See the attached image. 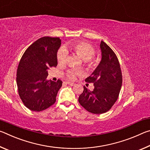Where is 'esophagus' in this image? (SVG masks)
Here are the masks:
<instances>
[{
	"label": "esophagus",
	"mask_w": 150,
	"mask_h": 150,
	"mask_svg": "<svg viewBox=\"0 0 150 150\" xmlns=\"http://www.w3.org/2000/svg\"><path fill=\"white\" fill-rule=\"evenodd\" d=\"M66 83H67V84H68V85H70L71 86L74 85V83H71V82H69V81H66Z\"/></svg>",
	"instance_id": "esophagus-1"
}]
</instances>
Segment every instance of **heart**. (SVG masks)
Masks as SVG:
<instances>
[{"label": "heart", "mask_w": 150, "mask_h": 150, "mask_svg": "<svg viewBox=\"0 0 150 150\" xmlns=\"http://www.w3.org/2000/svg\"><path fill=\"white\" fill-rule=\"evenodd\" d=\"M69 47L71 50L74 51L79 56L81 57L82 59L85 61V64L87 65L88 67L93 68L95 67L96 64V60L92 59L93 56L95 54V49L91 44H88L87 42H79L72 43L69 45ZM68 55L67 51L65 48H61L58 51L57 57V61L59 63H63L67 60ZM80 74V71H73L69 70L67 73V77L70 79H74L75 77L78 75Z\"/></svg>", "instance_id": "1"}]
</instances>
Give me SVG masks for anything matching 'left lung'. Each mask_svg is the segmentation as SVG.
I'll return each mask as SVG.
<instances>
[{
    "instance_id": "1",
    "label": "left lung",
    "mask_w": 150,
    "mask_h": 150,
    "mask_svg": "<svg viewBox=\"0 0 150 150\" xmlns=\"http://www.w3.org/2000/svg\"><path fill=\"white\" fill-rule=\"evenodd\" d=\"M102 58L98 65L85 79L93 83L95 88L91 91L84 86L79 97V103L89 112L105 113L118 99L122 83L120 63L115 53L103 41L100 44Z\"/></svg>"
}]
</instances>
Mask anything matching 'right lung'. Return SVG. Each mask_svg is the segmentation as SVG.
<instances>
[{
    "label": "right lung",
    "mask_w": 150,
    "mask_h": 150,
    "mask_svg": "<svg viewBox=\"0 0 150 150\" xmlns=\"http://www.w3.org/2000/svg\"><path fill=\"white\" fill-rule=\"evenodd\" d=\"M59 38L42 37L25 51L20 61L16 83L20 98L32 111L44 110L54 105L62 81H47V70L57 65Z\"/></svg>",
    "instance_id": "add662e5"
}]
</instances>
